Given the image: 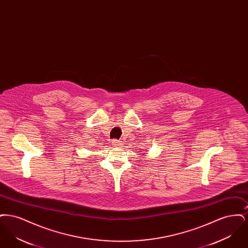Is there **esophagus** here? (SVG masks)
Wrapping results in <instances>:
<instances>
[{
	"instance_id": "esophagus-1",
	"label": "esophagus",
	"mask_w": 248,
	"mask_h": 248,
	"mask_svg": "<svg viewBox=\"0 0 248 248\" xmlns=\"http://www.w3.org/2000/svg\"><path fill=\"white\" fill-rule=\"evenodd\" d=\"M112 145H113V147H120L121 146V143L117 140H114L113 141H112Z\"/></svg>"
}]
</instances>
